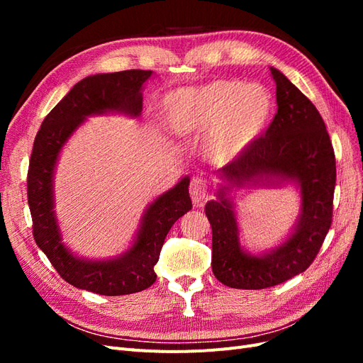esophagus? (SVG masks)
<instances>
[{
	"mask_svg": "<svg viewBox=\"0 0 363 363\" xmlns=\"http://www.w3.org/2000/svg\"><path fill=\"white\" fill-rule=\"evenodd\" d=\"M189 194L195 206H201L207 200V184L203 179L194 177L189 184Z\"/></svg>",
	"mask_w": 363,
	"mask_h": 363,
	"instance_id": "obj_1",
	"label": "esophagus"
}]
</instances>
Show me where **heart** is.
Returning <instances> with one entry per match:
<instances>
[{
	"mask_svg": "<svg viewBox=\"0 0 363 363\" xmlns=\"http://www.w3.org/2000/svg\"><path fill=\"white\" fill-rule=\"evenodd\" d=\"M271 108V96L263 87L221 80L169 94L162 113L174 135H208L207 159L215 164H228L256 144L268 124Z\"/></svg>",
	"mask_w": 363,
	"mask_h": 363,
	"instance_id": "1",
	"label": "heart"
}]
</instances>
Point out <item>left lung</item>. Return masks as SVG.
<instances>
[{"label":"left lung","instance_id":"8db88e82","mask_svg":"<svg viewBox=\"0 0 363 363\" xmlns=\"http://www.w3.org/2000/svg\"><path fill=\"white\" fill-rule=\"evenodd\" d=\"M276 82L277 113L265 136L236 162L216 172L218 200L206 204L212 225V271L228 288L265 289L311 267L332 225L336 160L330 136L316 107L286 75L269 68ZM292 182L302 194L301 215L284 243L251 255L238 239L233 187Z\"/></svg>","mask_w":363,"mask_h":363}]
</instances>
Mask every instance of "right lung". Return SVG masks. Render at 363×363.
<instances>
[{"mask_svg": "<svg viewBox=\"0 0 363 363\" xmlns=\"http://www.w3.org/2000/svg\"><path fill=\"white\" fill-rule=\"evenodd\" d=\"M151 75L152 71L128 69L86 77L45 116L33 144L27 175L33 236L60 277L79 289L100 295H125L150 288L157 277L155 265L164 238L172 224L192 208L189 177H183L147 207L133 245L118 257H77L62 242L52 191L62 148L87 116L111 112L139 116L144 100L142 87Z\"/></svg>", "mask_w": 363, "mask_h": 363, "instance_id": "right-lung-1", "label": "right lung"}]
</instances>
